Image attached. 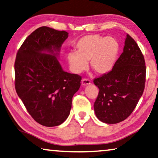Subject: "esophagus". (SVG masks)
Returning <instances> with one entry per match:
<instances>
[{"label": "esophagus", "instance_id": "34e87169", "mask_svg": "<svg viewBox=\"0 0 158 158\" xmlns=\"http://www.w3.org/2000/svg\"><path fill=\"white\" fill-rule=\"evenodd\" d=\"M90 84H91V81H89V79H82V81H81L82 86H88Z\"/></svg>", "mask_w": 158, "mask_h": 158}]
</instances>
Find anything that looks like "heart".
<instances>
[{
	"label": "heart",
	"mask_w": 158,
	"mask_h": 158,
	"mask_svg": "<svg viewBox=\"0 0 158 158\" xmlns=\"http://www.w3.org/2000/svg\"><path fill=\"white\" fill-rule=\"evenodd\" d=\"M75 52L67 54L69 67L74 74H81L90 67L98 75H105L114 69L120 53V44L114 37L98 34L87 35L74 44Z\"/></svg>",
	"instance_id": "obj_1"
}]
</instances>
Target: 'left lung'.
Listing matches in <instances>:
<instances>
[{"label":"left lung","mask_w":158,"mask_h":158,"mask_svg":"<svg viewBox=\"0 0 158 158\" xmlns=\"http://www.w3.org/2000/svg\"><path fill=\"white\" fill-rule=\"evenodd\" d=\"M145 74L144 56L136 42L127 34L123 52L114 69L94 80L99 89L94 105L98 119L114 124L130 116L143 95Z\"/></svg>","instance_id":"obj_1"}]
</instances>
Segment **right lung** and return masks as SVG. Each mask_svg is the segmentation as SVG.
<instances>
[{"mask_svg": "<svg viewBox=\"0 0 158 158\" xmlns=\"http://www.w3.org/2000/svg\"><path fill=\"white\" fill-rule=\"evenodd\" d=\"M68 35L40 27L25 39L16 55V92L32 118L44 126L66 121L81 85V77L64 72L57 60Z\"/></svg>", "mask_w": 158, "mask_h": 158, "instance_id": "add662e5", "label": "right lung"}]
</instances>
